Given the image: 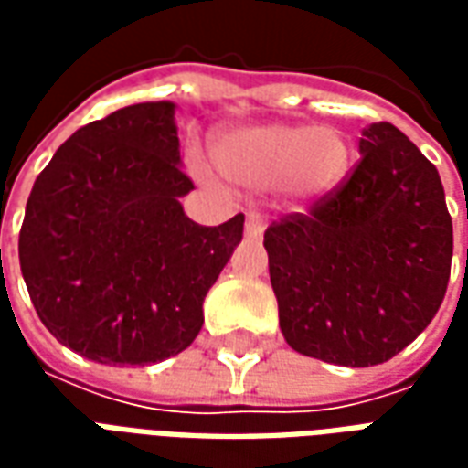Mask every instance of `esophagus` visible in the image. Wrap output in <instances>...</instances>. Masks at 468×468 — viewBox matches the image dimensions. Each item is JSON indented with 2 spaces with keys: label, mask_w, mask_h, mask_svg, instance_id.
Here are the masks:
<instances>
[{
  "label": "esophagus",
  "mask_w": 468,
  "mask_h": 468,
  "mask_svg": "<svg viewBox=\"0 0 468 468\" xmlns=\"http://www.w3.org/2000/svg\"><path fill=\"white\" fill-rule=\"evenodd\" d=\"M265 230V220L261 213H248V220H245V235L248 238H261Z\"/></svg>",
  "instance_id": "obj_1"
}]
</instances>
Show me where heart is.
Segmentation results:
<instances>
[{
    "instance_id": "1",
    "label": "heart",
    "mask_w": 468,
    "mask_h": 468,
    "mask_svg": "<svg viewBox=\"0 0 468 468\" xmlns=\"http://www.w3.org/2000/svg\"><path fill=\"white\" fill-rule=\"evenodd\" d=\"M215 163L243 187H281L293 200L311 203L344 183L351 170V143L328 124H255L225 134L215 144Z\"/></svg>"
}]
</instances>
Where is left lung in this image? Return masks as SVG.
<instances>
[{"label": "left lung", "mask_w": 468, "mask_h": 468, "mask_svg": "<svg viewBox=\"0 0 468 468\" xmlns=\"http://www.w3.org/2000/svg\"><path fill=\"white\" fill-rule=\"evenodd\" d=\"M358 150L334 193L263 240L288 346L351 368L388 361L431 324L453 255L441 177L421 150L391 122L368 124Z\"/></svg>", "instance_id": "1"}]
</instances>
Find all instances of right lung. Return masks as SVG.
Here are the masks:
<instances>
[{
	"mask_svg": "<svg viewBox=\"0 0 468 468\" xmlns=\"http://www.w3.org/2000/svg\"><path fill=\"white\" fill-rule=\"evenodd\" d=\"M173 102H140L80 127L35 180L19 265L39 321L107 366L177 356L243 240V213L205 228L185 215Z\"/></svg>",
	"mask_w": 468,
	"mask_h": 468,
	"instance_id": "1",
	"label": "right lung"
}]
</instances>
